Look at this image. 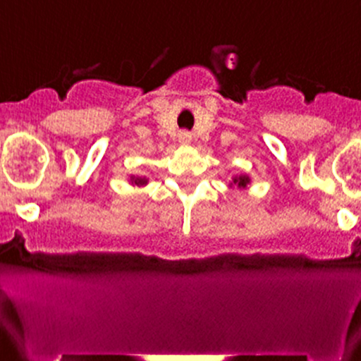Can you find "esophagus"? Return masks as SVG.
Masks as SVG:
<instances>
[{
    "mask_svg": "<svg viewBox=\"0 0 361 361\" xmlns=\"http://www.w3.org/2000/svg\"><path fill=\"white\" fill-rule=\"evenodd\" d=\"M178 141H180L181 145H190V142H192V133L181 131L178 134Z\"/></svg>",
    "mask_w": 361,
    "mask_h": 361,
    "instance_id": "esophagus-1",
    "label": "esophagus"
}]
</instances>
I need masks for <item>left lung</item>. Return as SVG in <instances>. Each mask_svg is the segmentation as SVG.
Instances as JSON below:
<instances>
[{"label":"left lung","instance_id":"8db88e82","mask_svg":"<svg viewBox=\"0 0 361 361\" xmlns=\"http://www.w3.org/2000/svg\"><path fill=\"white\" fill-rule=\"evenodd\" d=\"M249 183H250V178L247 175H240V176L232 178V183L230 185H235V186H238V188H245Z\"/></svg>","mask_w":361,"mask_h":361}]
</instances>
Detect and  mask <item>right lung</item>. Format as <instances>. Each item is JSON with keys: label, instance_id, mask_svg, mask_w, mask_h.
I'll return each mask as SVG.
<instances>
[{"label": "right lung", "instance_id": "right-lung-1", "mask_svg": "<svg viewBox=\"0 0 361 361\" xmlns=\"http://www.w3.org/2000/svg\"><path fill=\"white\" fill-rule=\"evenodd\" d=\"M131 183L137 185V186H145L147 183V180H146V178H141V176H131Z\"/></svg>", "mask_w": 361, "mask_h": 361}]
</instances>
